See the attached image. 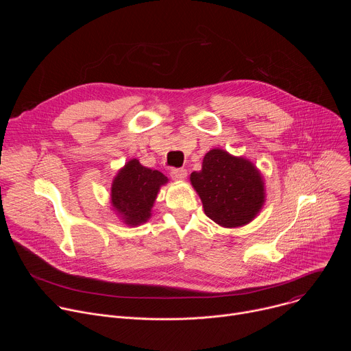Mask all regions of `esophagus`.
<instances>
[{
	"label": "esophagus",
	"instance_id": "34e87169",
	"mask_svg": "<svg viewBox=\"0 0 351 351\" xmlns=\"http://www.w3.org/2000/svg\"><path fill=\"white\" fill-rule=\"evenodd\" d=\"M171 176L175 180H184L186 176H187V171L183 169V168H173L171 171Z\"/></svg>",
	"mask_w": 351,
	"mask_h": 351
}]
</instances>
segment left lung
<instances>
[{
	"label": "left lung",
	"mask_w": 351,
	"mask_h": 351,
	"mask_svg": "<svg viewBox=\"0 0 351 351\" xmlns=\"http://www.w3.org/2000/svg\"><path fill=\"white\" fill-rule=\"evenodd\" d=\"M190 182L203 202L206 215L223 228L252 222L265 203V187L252 161L214 148Z\"/></svg>",
	"instance_id": "obj_1"
}]
</instances>
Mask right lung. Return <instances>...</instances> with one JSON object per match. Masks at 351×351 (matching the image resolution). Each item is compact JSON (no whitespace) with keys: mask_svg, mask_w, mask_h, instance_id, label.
I'll list each match as a JSON object with an SVG mask.
<instances>
[{"mask_svg":"<svg viewBox=\"0 0 351 351\" xmlns=\"http://www.w3.org/2000/svg\"><path fill=\"white\" fill-rule=\"evenodd\" d=\"M167 183L168 178L164 173L145 168L133 158L112 180L111 204L126 225L137 226L152 217L160 187Z\"/></svg>","mask_w":351,"mask_h":351,"instance_id":"right-lung-1","label":"right lung"}]
</instances>
